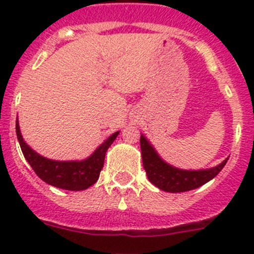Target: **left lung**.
I'll return each mask as SVG.
<instances>
[{
    "label": "left lung",
    "mask_w": 254,
    "mask_h": 254,
    "mask_svg": "<svg viewBox=\"0 0 254 254\" xmlns=\"http://www.w3.org/2000/svg\"><path fill=\"white\" fill-rule=\"evenodd\" d=\"M140 149L143 167L149 182L168 192L189 191L206 184L222 170L228 160V158H226L221 164L211 169L183 170L165 163L144 135H140Z\"/></svg>",
    "instance_id": "1"
}]
</instances>
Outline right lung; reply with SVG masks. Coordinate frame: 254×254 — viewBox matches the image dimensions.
I'll return each instance as SVG.
<instances>
[{
    "mask_svg": "<svg viewBox=\"0 0 254 254\" xmlns=\"http://www.w3.org/2000/svg\"><path fill=\"white\" fill-rule=\"evenodd\" d=\"M16 133L24 158L43 182L59 189L80 191L97 182L104 167L105 154L120 132L110 135L87 159L81 162H58L39 155L22 138L18 119L16 121Z\"/></svg>",
    "mask_w": 254,
    "mask_h": 254,
    "instance_id": "right-lung-1",
    "label": "right lung"
}]
</instances>
